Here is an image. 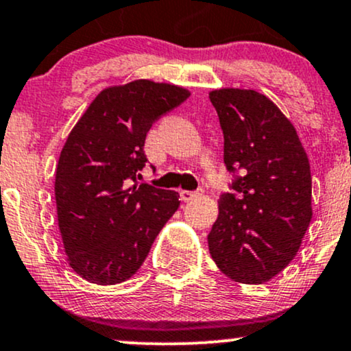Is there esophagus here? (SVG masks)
<instances>
[{"instance_id":"1","label":"esophagus","mask_w":351,"mask_h":351,"mask_svg":"<svg viewBox=\"0 0 351 351\" xmlns=\"http://www.w3.org/2000/svg\"><path fill=\"white\" fill-rule=\"evenodd\" d=\"M204 195V191L199 189L197 192H189V191H180V200L182 202H191L193 199H199V197Z\"/></svg>"}]
</instances>
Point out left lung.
I'll use <instances>...</instances> for the list:
<instances>
[{
	"label": "left lung",
	"instance_id": "left-lung-1",
	"mask_svg": "<svg viewBox=\"0 0 351 351\" xmlns=\"http://www.w3.org/2000/svg\"><path fill=\"white\" fill-rule=\"evenodd\" d=\"M237 177L218 200L208 250L226 278L263 284L294 259L312 220L311 164L289 118L256 90L208 93Z\"/></svg>",
	"mask_w": 351,
	"mask_h": 351
}]
</instances>
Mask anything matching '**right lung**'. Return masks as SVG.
<instances>
[{
    "label": "right lung",
    "instance_id": "add662e5",
    "mask_svg": "<svg viewBox=\"0 0 351 351\" xmlns=\"http://www.w3.org/2000/svg\"><path fill=\"white\" fill-rule=\"evenodd\" d=\"M189 97L184 86L146 78L106 86L70 131L56 169L57 221L69 265L85 281L130 279L179 208V193L136 177L147 131Z\"/></svg>",
    "mask_w": 351,
    "mask_h": 351
}]
</instances>
